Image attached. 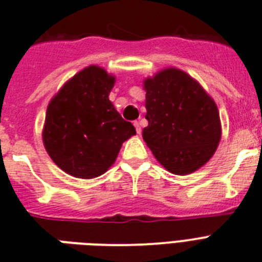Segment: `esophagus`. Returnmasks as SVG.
I'll list each match as a JSON object with an SVG mask.
<instances>
[{
  "label": "esophagus",
  "instance_id": "esophagus-1",
  "mask_svg": "<svg viewBox=\"0 0 262 262\" xmlns=\"http://www.w3.org/2000/svg\"><path fill=\"white\" fill-rule=\"evenodd\" d=\"M134 126H135V128H136V133L140 135V133H142V127H140V123H139V122H134Z\"/></svg>",
  "mask_w": 262,
  "mask_h": 262
}]
</instances>
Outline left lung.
Masks as SVG:
<instances>
[{
    "label": "left lung",
    "instance_id": "left-lung-1",
    "mask_svg": "<svg viewBox=\"0 0 262 262\" xmlns=\"http://www.w3.org/2000/svg\"><path fill=\"white\" fill-rule=\"evenodd\" d=\"M148 126L143 139L173 174H189L205 165L222 138L219 110L196 80L165 68L143 81Z\"/></svg>",
    "mask_w": 262,
    "mask_h": 262
}]
</instances>
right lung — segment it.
Here are the masks:
<instances>
[{"label":"right lung","instance_id":"add662e5","mask_svg":"<svg viewBox=\"0 0 262 262\" xmlns=\"http://www.w3.org/2000/svg\"><path fill=\"white\" fill-rule=\"evenodd\" d=\"M115 77L90 66L69 78L48 103L43 144L52 161L77 178H96L117 160L135 127L108 99Z\"/></svg>","mask_w":262,"mask_h":262}]
</instances>
